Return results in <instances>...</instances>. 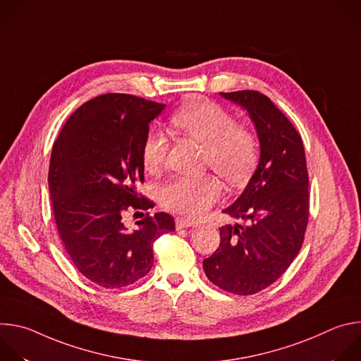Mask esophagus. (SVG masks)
Returning <instances> with one entry per match:
<instances>
[{"label":"esophagus","mask_w":361,"mask_h":361,"mask_svg":"<svg viewBox=\"0 0 361 361\" xmlns=\"http://www.w3.org/2000/svg\"><path fill=\"white\" fill-rule=\"evenodd\" d=\"M197 223L195 221H191V220H185V219H177L176 220V227L177 230H181V228H188V227H195Z\"/></svg>","instance_id":"esophagus-1"}]
</instances>
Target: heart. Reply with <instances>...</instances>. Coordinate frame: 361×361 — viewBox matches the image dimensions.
I'll return each mask as SVG.
<instances>
[{
	"mask_svg": "<svg viewBox=\"0 0 361 361\" xmlns=\"http://www.w3.org/2000/svg\"><path fill=\"white\" fill-rule=\"evenodd\" d=\"M173 124L185 135L205 147V163L231 185H243L252 174L259 145L254 134L219 104L195 98L173 118ZM169 142L163 131L151 128L142 142V161L148 170L159 169L167 154ZM221 185L213 176L200 178L177 177L160 190V201L167 210L190 219H200L220 198Z\"/></svg>",
	"mask_w": 361,
	"mask_h": 361,
	"instance_id": "heart-1",
	"label": "heart"
}]
</instances>
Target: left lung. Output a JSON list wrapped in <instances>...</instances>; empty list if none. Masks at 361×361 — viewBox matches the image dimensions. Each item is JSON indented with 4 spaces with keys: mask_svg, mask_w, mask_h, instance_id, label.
<instances>
[{
    "mask_svg": "<svg viewBox=\"0 0 361 361\" xmlns=\"http://www.w3.org/2000/svg\"><path fill=\"white\" fill-rule=\"evenodd\" d=\"M248 113L260 160L240 197L223 213L247 221L220 228V247L202 262L207 279L238 295L271 286L298 254L308 221V173L300 134L264 94L220 92Z\"/></svg>",
    "mask_w": 361,
    "mask_h": 361,
    "instance_id": "obj_1",
    "label": "left lung"
}]
</instances>
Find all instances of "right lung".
Masks as SVG:
<instances>
[{"instance_id":"right-lung-1","label":"right lung","mask_w":361,"mask_h":361,"mask_svg":"<svg viewBox=\"0 0 361 361\" xmlns=\"http://www.w3.org/2000/svg\"><path fill=\"white\" fill-rule=\"evenodd\" d=\"M166 104L130 94H104L77 109L53 145L48 185L63 244L90 281L121 288L152 267V243L174 231L167 213L144 216L128 230V209L148 210L140 198L144 183L142 142L149 123Z\"/></svg>"}]
</instances>
